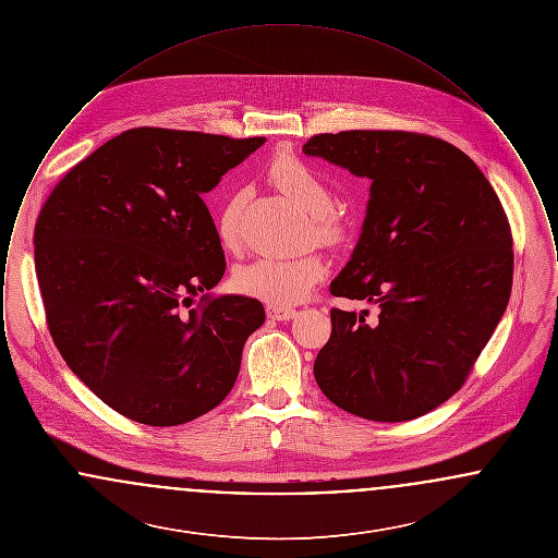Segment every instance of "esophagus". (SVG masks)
Segmentation results:
<instances>
[{
	"instance_id": "esophagus-1",
	"label": "esophagus",
	"mask_w": 558,
	"mask_h": 558,
	"mask_svg": "<svg viewBox=\"0 0 558 558\" xmlns=\"http://www.w3.org/2000/svg\"><path fill=\"white\" fill-rule=\"evenodd\" d=\"M266 314L267 318L282 322V319H291L292 316H294V310H292V307H284V305H274V303H269V305H266Z\"/></svg>"
}]
</instances>
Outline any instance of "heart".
<instances>
[{"mask_svg":"<svg viewBox=\"0 0 558 558\" xmlns=\"http://www.w3.org/2000/svg\"><path fill=\"white\" fill-rule=\"evenodd\" d=\"M267 178L305 211L312 213V228L324 244H341L347 239L343 215L332 211L335 192L328 180L292 153H278ZM246 203L244 190L230 192L215 215V234L223 251H240V215ZM326 274V262L319 253L301 257H257L234 269L232 284L236 291L274 305H291L303 301Z\"/></svg>","mask_w":558,"mask_h":558,"instance_id":"1","label":"heart"}]
</instances>
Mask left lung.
<instances>
[{"instance_id": "left-lung-1", "label": "left lung", "mask_w": 558, "mask_h": 558, "mask_svg": "<svg viewBox=\"0 0 558 558\" xmlns=\"http://www.w3.org/2000/svg\"><path fill=\"white\" fill-rule=\"evenodd\" d=\"M303 153L371 178L360 242L330 284L368 312L330 310L314 376L349 414L418 418L466 383L512 289V232L496 190L450 142L401 130L318 133Z\"/></svg>"}]
</instances>
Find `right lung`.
Returning <instances> with one entry per match:
<instances>
[{"label": "right lung", "mask_w": 558, "mask_h": 558, "mask_svg": "<svg viewBox=\"0 0 558 558\" xmlns=\"http://www.w3.org/2000/svg\"><path fill=\"white\" fill-rule=\"evenodd\" d=\"M266 137L135 128L77 162L35 223V269L53 345L112 410L190 423L232 391L266 312L213 289L226 257L201 194Z\"/></svg>", "instance_id": "1"}]
</instances>
